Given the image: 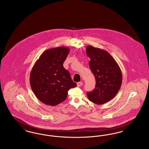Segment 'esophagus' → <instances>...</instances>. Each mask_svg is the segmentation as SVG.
I'll list each match as a JSON object with an SVG mask.
<instances>
[{
    "label": "esophagus",
    "mask_w": 149,
    "mask_h": 149,
    "mask_svg": "<svg viewBox=\"0 0 149 149\" xmlns=\"http://www.w3.org/2000/svg\"><path fill=\"white\" fill-rule=\"evenodd\" d=\"M82 84H83V82L82 81H79V82L77 83V86H78V87L81 86Z\"/></svg>",
    "instance_id": "1"
}]
</instances>
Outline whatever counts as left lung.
Instances as JSON below:
<instances>
[{
	"label": "left lung",
	"instance_id": "left-lung-1",
	"mask_svg": "<svg viewBox=\"0 0 149 149\" xmlns=\"http://www.w3.org/2000/svg\"><path fill=\"white\" fill-rule=\"evenodd\" d=\"M86 52L91 58L89 67L96 81L95 88L87 93L89 100L103 104L113 99L118 92L122 81L119 65L106 50L87 46Z\"/></svg>",
	"mask_w": 149,
	"mask_h": 149
}]
</instances>
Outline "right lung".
<instances>
[{
  "mask_svg": "<svg viewBox=\"0 0 149 149\" xmlns=\"http://www.w3.org/2000/svg\"><path fill=\"white\" fill-rule=\"evenodd\" d=\"M69 48L60 46L43 52L34 64L29 82L36 97L43 103L55 106L68 97V91L77 84L72 80L63 63Z\"/></svg>",
  "mask_w": 149,
  "mask_h": 149,
  "instance_id": "1",
  "label": "right lung"
}]
</instances>
